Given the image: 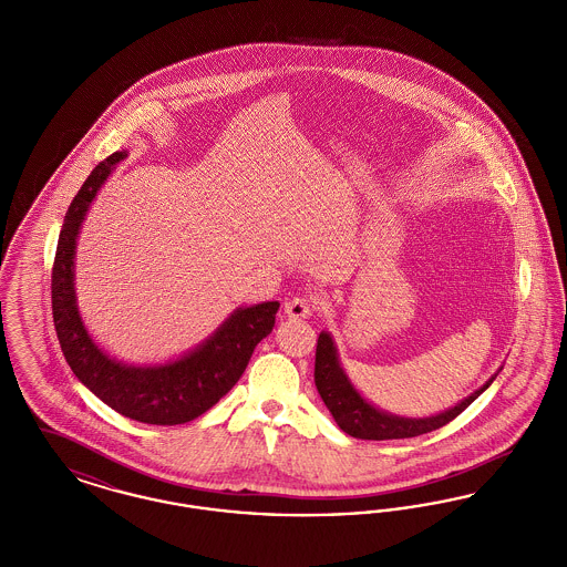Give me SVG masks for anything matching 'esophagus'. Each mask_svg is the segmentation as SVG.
Listing matches in <instances>:
<instances>
[{"label": "esophagus", "mask_w": 567, "mask_h": 567, "mask_svg": "<svg viewBox=\"0 0 567 567\" xmlns=\"http://www.w3.org/2000/svg\"><path fill=\"white\" fill-rule=\"evenodd\" d=\"M315 312V303L308 297H293L285 303V315L289 319H308Z\"/></svg>", "instance_id": "1"}]
</instances>
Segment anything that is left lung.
Instances as JSON below:
<instances>
[{
  "label": "left lung",
  "mask_w": 567,
  "mask_h": 567,
  "mask_svg": "<svg viewBox=\"0 0 567 567\" xmlns=\"http://www.w3.org/2000/svg\"><path fill=\"white\" fill-rule=\"evenodd\" d=\"M497 374L488 378L478 391H474L455 408H449L427 419H404V416L382 412L361 398V393L352 386L347 372L342 370L336 344L327 331H321L319 336L317 359H315V384L319 389L321 400L329 408L340 430L359 440H400V437H414L421 433L440 430L458 416L483 391H486Z\"/></svg>",
  "instance_id": "left-lung-1"
}]
</instances>
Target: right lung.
Masks as SVG:
<instances>
[{"label":"right lung","mask_w":567,"mask_h":567,"mask_svg":"<svg viewBox=\"0 0 567 567\" xmlns=\"http://www.w3.org/2000/svg\"><path fill=\"white\" fill-rule=\"evenodd\" d=\"M125 157L116 151L95 165L65 213L51 280L54 331L72 372L104 404L140 423L181 425L210 410L240 380L255 347L270 336L280 303L238 308L202 347L163 365H125L102 351L79 315L74 255L91 202Z\"/></svg>","instance_id":"add662e5"}]
</instances>
